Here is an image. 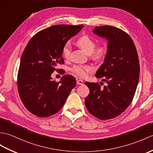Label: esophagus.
<instances>
[{
    "instance_id": "obj_1",
    "label": "esophagus",
    "mask_w": 153,
    "mask_h": 153,
    "mask_svg": "<svg viewBox=\"0 0 153 153\" xmlns=\"http://www.w3.org/2000/svg\"><path fill=\"white\" fill-rule=\"evenodd\" d=\"M76 83H77V85H83V81L82 80H81V79H77L76 81Z\"/></svg>"
}]
</instances>
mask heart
I'll list each match as a JSON object with an SVG mask.
<instances>
[{
    "mask_svg": "<svg viewBox=\"0 0 153 153\" xmlns=\"http://www.w3.org/2000/svg\"><path fill=\"white\" fill-rule=\"evenodd\" d=\"M77 45L88 55L91 54L94 59H101L105 55L106 50L105 47L102 45L95 48V43L92 38L87 35L79 37L76 41ZM71 51V47L69 43H66L62 48V54L65 58H68ZM72 72L79 77H85L88 73L93 70V68L89 65H75L72 69Z\"/></svg>",
    "mask_w": 153,
    "mask_h": 153,
    "instance_id": "b5f03b06",
    "label": "heart"
}]
</instances>
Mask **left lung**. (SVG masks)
<instances>
[{
  "label": "left lung",
  "instance_id": "1",
  "mask_svg": "<svg viewBox=\"0 0 153 153\" xmlns=\"http://www.w3.org/2000/svg\"><path fill=\"white\" fill-rule=\"evenodd\" d=\"M93 33L108 42L104 61L96 73L108 85L85 82L89 94L85 104L93 116L107 120L121 114L132 102L139 81V58L132 38L123 30L105 25L96 27Z\"/></svg>",
  "mask_w": 153,
  "mask_h": 153
}]
</instances>
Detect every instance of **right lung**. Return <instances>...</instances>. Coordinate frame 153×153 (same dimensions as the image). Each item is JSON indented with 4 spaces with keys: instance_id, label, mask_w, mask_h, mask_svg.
<instances>
[{
    "instance_id": "add662e5",
    "label": "right lung",
    "mask_w": 153,
    "mask_h": 153,
    "mask_svg": "<svg viewBox=\"0 0 153 153\" xmlns=\"http://www.w3.org/2000/svg\"><path fill=\"white\" fill-rule=\"evenodd\" d=\"M83 27L57 25L45 28L35 34L25 48L17 83L23 105L34 115L47 117L55 114L76 86L72 76H64L59 82L51 76L58 70L59 64H64V45Z\"/></svg>"
}]
</instances>
